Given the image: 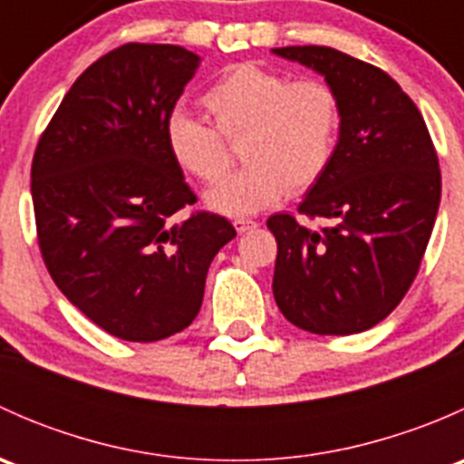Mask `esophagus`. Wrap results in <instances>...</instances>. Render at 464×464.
I'll return each instance as SVG.
<instances>
[{
	"instance_id": "1",
	"label": "esophagus",
	"mask_w": 464,
	"mask_h": 464,
	"mask_svg": "<svg viewBox=\"0 0 464 464\" xmlns=\"http://www.w3.org/2000/svg\"><path fill=\"white\" fill-rule=\"evenodd\" d=\"M233 227H236L237 233H246V231H251V228H256V222L249 218H237V219H233Z\"/></svg>"
}]
</instances>
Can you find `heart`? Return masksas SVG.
<instances>
[{"instance_id":"heart-1","label":"heart","mask_w":464,"mask_h":464,"mask_svg":"<svg viewBox=\"0 0 464 464\" xmlns=\"http://www.w3.org/2000/svg\"><path fill=\"white\" fill-rule=\"evenodd\" d=\"M213 128L186 111L166 123L172 161L195 179L215 184L227 172L240 141L246 163L206 195L222 215H249L285 195L314 188L330 168L341 130V102L319 78L289 76L258 64L227 69L202 98Z\"/></svg>"}]
</instances>
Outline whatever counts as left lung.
Wrapping results in <instances>:
<instances>
[{"label":"left lung","mask_w":464,"mask_h":464,"mask_svg":"<svg viewBox=\"0 0 464 464\" xmlns=\"http://www.w3.org/2000/svg\"><path fill=\"white\" fill-rule=\"evenodd\" d=\"M336 92L341 130L330 168L298 213H276L274 298L312 334H357L386 319L415 280L440 206L438 154L415 102L386 72L330 46H283Z\"/></svg>","instance_id":"1"}]
</instances>
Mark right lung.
<instances>
[{"label":"right lung","mask_w":464,"mask_h":464,"mask_svg":"<svg viewBox=\"0 0 464 464\" xmlns=\"http://www.w3.org/2000/svg\"><path fill=\"white\" fill-rule=\"evenodd\" d=\"M199 67L175 44L110 51L78 76L37 141L31 195L42 260L60 292L111 336L150 341L188 327L215 254L236 237L198 210L166 123Z\"/></svg>","instance_id":"add662e5"}]
</instances>
